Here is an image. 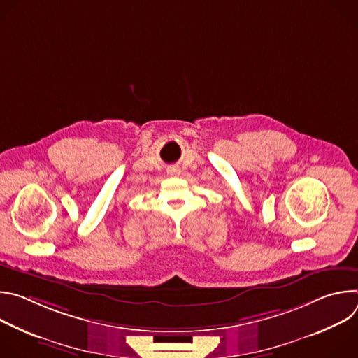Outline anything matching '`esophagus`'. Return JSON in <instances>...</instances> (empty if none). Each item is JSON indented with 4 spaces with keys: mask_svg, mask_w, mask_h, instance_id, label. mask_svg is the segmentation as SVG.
I'll return each instance as SVG.
<instances>
[{
    "mask_svg": "<svg viewBox=\"0 0 358 358\" xmlns=\"http://www.w3.org/2000/svg\"><path fill=\"white\" fill-rule=\"evenodd\" d=\"M169 173H170L171 176H176V174H178V173H180V170H178L177 167H173V169H170V170H169Z\"/></svg>",
    "mask_w": 358,
    "mask_h": 358,
    "instance_id": "34e87169",
    "label": "esophagus"
}]
</instances>
